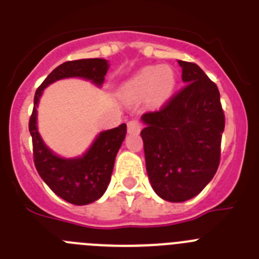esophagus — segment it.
Instances as JSON below:
<instances>
[{
	"instance_id": "34e87169",
	"label": "esophagus",
	"mask_w": 259,
	"mask_h": 259,
	"mask_svg": "<svg viewBox=\"0 0 259 259\" xmlns=\"http://www.w3.org/2000/svg\"><path fill=\"white\" fill-rule=\"evenodd\" d=\"M127 128H128V134H139L141 130V124L139 120H136V119H132V120H130V122H128Z\"/></svg>"
}]
</instances>
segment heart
I'll return each mask as SVG.
<instances>
[{"instance_id":"b5f03b06","label":"heart","mask_w":259,"mask_h":259,"mask_svg":"<svg viewBox=\"0 0 259 259\" xmlns=\"http://www.w3.org/2000/svg\"><path fill=\"white\" fill-rule=\"evenodd\" d=\"M176 85V76L170 66H149L127 80L122 92L127 96H144L149 93L154 101H164Z\"/></svg>"}]
</instances>
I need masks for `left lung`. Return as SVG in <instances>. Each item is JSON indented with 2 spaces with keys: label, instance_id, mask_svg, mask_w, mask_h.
Wrapping results in <instances>:
<instances>
[{
  "label": "left lung",
  "instance_id": "8db88e82",
  "mask_svg": "<svg viewBox=\"0 0 259 259\" xmlns=\"http://www.w3.org/2000/svg\"><path fill=\"white\" fill-rule=\"evenodd\" d=\"M178 63L187 85L161 110L141 116L146 172L153 191L170 202L191 200L214 178L224 131L218 87L196 63Z\"/></svg>",
  "mask_w": 259,
  "mask_h": 259
}]
</instances>
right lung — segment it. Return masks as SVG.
<instances>
[{
    "label": "right lung",
    "mask_w": 259,
    "mask_h": 259,
    "mask_svg": "<svg viewBox=\"0 0 259 259\" xmlns=\"http://www.w3.org/2000/svg\"><path fill=\"white\" fill-rule=\"evenodd\" d=\"M109 67V62L102 58L65 62L48 75L33 98L29 134L33 144L36 170L58 197L79 206L95 202L106 192L115 157L125 139L127 125L123 123L113 130L100 132L84 154L72 158L61 157L44 143L38 132L37 107L44 89L58 80L80 77L101 88Z\"/></svg>",
    "instance_id": "1"
}]
</instances>
